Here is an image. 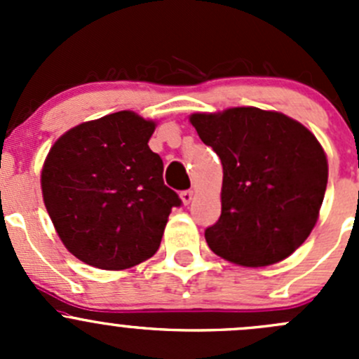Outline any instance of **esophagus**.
Listing matches in <instances>:
<instances>
[{"label":"esophagus","mask_w":359,"mask_h":359,"mask_svg":"<svg viewBox=\"0 0 359 359\" xmlns=\"http://www.w3.org/2000/svg\"><path fill=\"white\" fill-rule=\"evenodd\" d=\"M193 198H194L193 191H182V193H180V200H182L184 205H189V203L193 201Z\"/></svg>","instance_id":"1"}]
</instances>
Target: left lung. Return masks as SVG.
I'll return each mask as SVG.
<instances>
[{
	"mask_svg": "<svg viewBox=\"0 0 359 359\" xmlns=\"http://www.w3.org/2000/svg\"><path fill=\"white\" fill-rule=\"evenodd\" d=\"M191 125L222 161V213L205 238L245 267L290 257L320 217L328 182L323 147L302 123L276 111L194 112Z\"/></svg>",
	"mask_w": 359,
	"mask_h": 359,
	"instance_id": "1",
	"label": "left lung"
}]
</instances>
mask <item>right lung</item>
<instances>
[{"instance_id": "1", "label": "right lung", "mask_w": 359, "mask_h": 359, "mask_svg": "<svg viewBox=\"0 0 359 359\" xmlns=\"http://www.w3.org/2000/svg\"><path fill=\"white\" fill-rule=\"evenodd\" d=\"M156 121L119 111L67 130L41 170L46 212L76 259L121 271L151 259L180 206L149 149Z\"/></svg>"}]
</instances>
